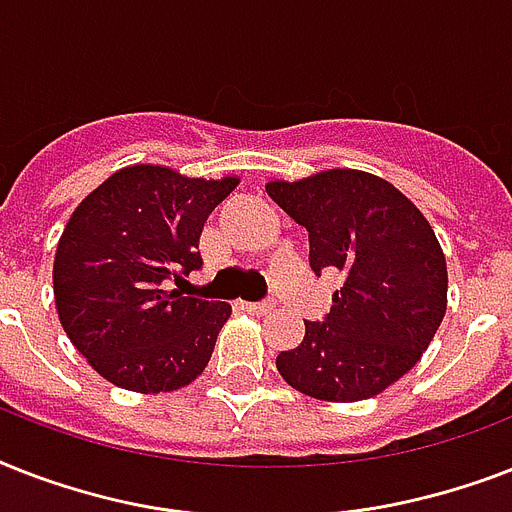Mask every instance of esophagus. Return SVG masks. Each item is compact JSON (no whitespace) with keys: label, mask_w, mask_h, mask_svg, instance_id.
<instances>
[{"label":"esophagus","mask_w":512,"mask_h":512,"mask_svg":"<svg viewBox=\"0 0 512 512\" xmlns=\"http://www.w3.org/2000/svg\"><path fill=\"white\" fill-rule=\"evenodd\" d=\"M241 308L249 313H255V316H265V313H271L276 308L273 300H263V303H241Z\"/></svg>","instance_id":"34e87169"}]
</instances>
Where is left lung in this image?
<instances>
[{
	"mask_svg": "<svg viewBox=\"0 0 512 512\" xmlns=\"http://www.w3.org/2000/svg\"><path fill=\"white\" fill-rule=\"evenodd\" d=\"M265 191L311 241L316 276L337 271L332 311L305 321L276 369L305 396L364 401L404 377L446 313V260L422 212L388 180L327 170Z\"/></svg>",
	"mask_w": 512,
	"mask_h": 512,
	"instance_id": "left-lung-1",
	"label": "left lung"
}]
</instances>
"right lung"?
I'll return each instance as SVG.
<instances>
[{
    "mask_svg": "<svg viewBox=\"0 0 512 512\" xmlns=\"http://www.w3.org/2000/svg\"><path fill=\"white\" fill-rule=\"evenodd\" d=\"M239 185L170 167L114 172L74 209L58 241V319L100 377L124 390L167 393L196 380L231 305L170 289L201 268L209 212Z\"/></svg>",
    "mask_w": 512,
    "mask_h": 512,
    "instance_id": "1",
    "label": "right lung"
}]
</instances>
